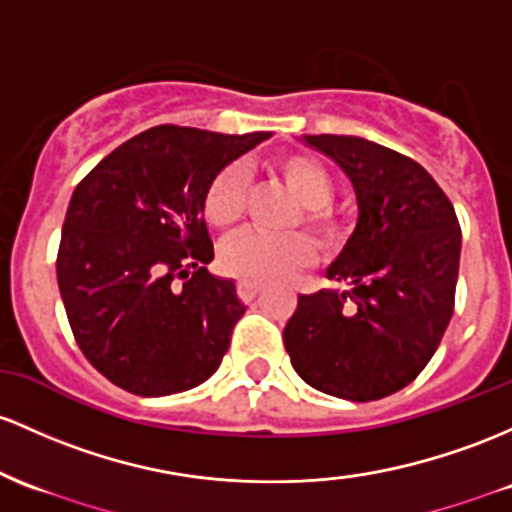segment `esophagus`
<instances>
[{"label":"esophagus","instance_id":"34e87169","mask_svg":"<svg viewBox=\"0 0 512 512\" xmlns=\"http://www.w3.org/2000/svg\"><path fill=\"white\" fill-rule=\"evenodd\" d=\"M260 289H262L260 284L245 282V279H243V282H238V296H240V301H252L257 294H260Z\"/></svg>","mask_w":512,"mask_h":512}]
</instances>
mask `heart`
<instances>
[{
  "label": "heart",
  "instance_id": "1",
  "mask_svg": "<svg viewBox=\"0 0 512 512\" xmlns=\"http://www.w3.org/2000/svg\"><path fill=\"white\" fill-rule=\"evenodd\" d=\"M272 170L291 194L299 199V209L291 216L289 228L303 226L313 243L325 255H338L350 245L357 218L352 209L333 201L335 174L311 155L286 153L272 162ZM247 206V174L240 167H226L211 179L204 194V216L221 233H228L243 221ZM313 260V245L299 230L265 235L245 233L221 247V265L233 277L265 284L284 279L294 269Z\"/></svg>",
  "mask_w": 512,
  "mask_h": 512
}]
</instances>
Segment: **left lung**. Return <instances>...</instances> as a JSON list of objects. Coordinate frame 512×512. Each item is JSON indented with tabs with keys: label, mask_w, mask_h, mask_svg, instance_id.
<instances>
[{
	"label": "left lung",
	"mask_w": 512,
	"mask_h": 512,
	"mask_svg": "<svg viewBox=\"0 0 512 512\" xmlns=\"http://www.w3.org/2000/svg\"><path fill=\"white\" fill-rule=\"evenodd\" d=\"M347 172L359 221L328 279L284 328L296 374L347 401H379L425 369L454 313L462 228L423 165L355 136H306Z\"/></svg>",
	"instance_id": "left-lung-1"
}]
</instances>
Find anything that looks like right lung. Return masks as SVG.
Here are the masks:
<instances>
[{
    "instance_id": "add662e5",
    "label": "right lung",
    "mask_w": 512,
    "mask_h": 512,
    "mask_svg": "<svg viewBox=\"0 0 512 512\" xmlns=\"http://www.w3.org/2000/svg\"><path fill=\"white\" fill-rule=\"evenodd\" d=\"M269 133L148 128L72 192L58 286L82 355L111 384L167 396L204 384L243 318L235 284L206 269L204 194L230 160Z\"/></svg>"
}]
</instances>
